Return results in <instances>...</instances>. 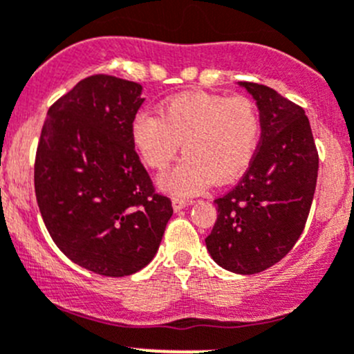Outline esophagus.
Masks as SVG:
<instances>
[{
	"instance_id": "esophagus-1",
	"label": "esophagus",
	"mask_w": 354,
	"mask_h": 354,
	"mask_svg": "<svg viewBox=\"0 0 354 354\" xmlns=\"http://www.w3.org/2000/svg\"><path fill=\"white\" fill-rule=\"evenodd\" d=\"M188 204H190V202L185 201V198H180V197L173 198V209H174V211H181V209L187 207Z\"/></svg>"
}]
</instances>
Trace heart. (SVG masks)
<instances>
[{"label": "heart", "mask_w": 354, "mask_h": 354, "mask_svg": "<svg viewBox=\"0 0 354 354\" xmlns=\"http://www.w3.org/2000/svg\"><path fill=\"white\" fill-rule=\"evenodd\" d=\"M131 140L152 169H164L183 143L185 156L160 174L159 185L173 195H194L250 166L259 149L261 118L249 98L195 91L167 100L159 115L138 112Z\"/></svg>", "instance_id": "1"}]
</instances>
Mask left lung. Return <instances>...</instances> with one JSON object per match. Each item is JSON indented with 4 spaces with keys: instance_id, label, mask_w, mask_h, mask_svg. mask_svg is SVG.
Here are the masks:
<instances>
[{
    "instance_id": "obj_1",
    "label": "left lung",
    "mask_w": 354,
    "mask_h": 354,
    "mask_svg": "<svg viewBox=\"0 0 354 354\" xmlns=\"http://www.w3.org/2000/svg\"><path fill=\"white\" fill-rule=\"evenodd\" d=\"M256 100L261 142L239 183L218 197L212 259L228 272L254 275L279 263L303 233L318 176V150L304 109L273 88L242 81Z\"/></svg>"
}]
</instances>
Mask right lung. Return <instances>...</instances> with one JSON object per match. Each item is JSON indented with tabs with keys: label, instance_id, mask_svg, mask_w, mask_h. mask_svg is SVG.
<instances>
[{
	"label": "right lung",
	"instance_id": "obj_1",
	"mask_svg": "<svg viewBox=\"0 0 354 354\" xmlns=\"http://www.w3.org/2000/svg\"><path fill=\"white\" fill-rule=\"evenodd\" d=\"M142 104L138 82L90 75L51 105L37 142L34 190L48 233L68 259L104 277L145 268L173 216L133 145Z\"/></svg>",
	"mask_w": 354,
	"mask_h": 354
}]
</instances>
